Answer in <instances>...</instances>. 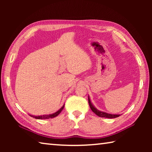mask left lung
<instances>
[{
	"mask_svg": "<svg viewBox=\"0 0 152 152\" xmlns=\"http://www.w3.org/2000/svg\"><path fill=\"white\" fill-rule=\"evenodd\" d=\"M88 103H89V106L91 107V110H92V112L94 113L95 114L98 115L99 117H105V118H109V119H113V118H116L120 116V115H113V114H109V113H104V112H102L100 111V110H97L96 108H95L93 104H92V102L90 100V98L88 96Z\"/></svg>",
	"mask_w": 152,
	"mask_h": 152,
	"instance_id": "1",
	"label": "left lung"
}]
</instances>
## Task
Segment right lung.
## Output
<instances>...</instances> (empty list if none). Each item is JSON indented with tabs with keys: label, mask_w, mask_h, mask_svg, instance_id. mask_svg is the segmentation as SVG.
I'll list each match as a JSON object with an SVG mask.
<instances>
[{
	"label": "right lung",
	"mask_w": 152,
	"mask_h": 152,
	"mask_svg": "<svg viewBox=\"0 0 152 152\" xmlns=\"http://www.w3.org/2000/svg\"><path fill=\"white\" fill-rule=\"evenodd\" d=\"M64 107V104L62 106V107L60 109H59L57 112H56L54 113H53V114H51V115H42V116H33V115H30L31 117H33V118H35V119H50V118H53V117H57L58 115L60 114V113L61 112V110H63Z\"/></svg>",
	"instance_id": "add662e5"
}]
</instances>
